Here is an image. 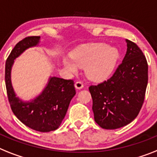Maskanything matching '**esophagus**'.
Returning <instances> with one entry per match:
<instances>
[{
	"label": "esophagus",
	"instance_id": "1",
	"mask_svg": "<svg viewBox=\"0 0 157 157\" xmlns=\"http://www.w3.org/2000/svg\"><path fill=\"white\" fill-rule=\"evenodd\" d=\"M75 86L76 89H78V90H80V89H82V88L83 87L84 85H83V83L82 82L78 81V82H76L75 84Z\"/></svg>",
	"mask_w": 157,
	"mask_h": 157
}]
</instances>
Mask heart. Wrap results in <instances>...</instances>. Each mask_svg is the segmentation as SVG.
Returning a JSON list of instances; mask_svg holds the SVG:
<instances>
[{"label": "heart", "mask_w": 157, "mask_h": 157, "mask_svg": "<svg viewBox=\"0 0 157 157\" xmlns=\"http://www.w3.org/2000/svg\"><path fill=\"white\" fill-rule=\"evenodd\" d=\"M120 53L117 48L105 43L82 45L71 53V59L64 58L63 64L70 73H75L78 67H85V72L92 80H102L114 71Z\"/></svg>", "instance_id": "obj_1"}]
</instances>
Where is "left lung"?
Returning <instances> with one entry per match:
<instances>
[{
  "label": "left lung",
  "instance_id": "obj_1",
  "mask_svg": "<svg viewBox=\"0 0 157 157\" xmlns=\"http://www.w3.org/2000/svg\"><path fill=\"white\" fill-rule=\"evenodd\" d=\"M122 63L107 81L89 87L94 121L104 129H117L138 116L147 85V63L136 44L126 40Z\"/></svg>",
  "mask_w": 157,
  "mask_h": 157
}]
</instances>
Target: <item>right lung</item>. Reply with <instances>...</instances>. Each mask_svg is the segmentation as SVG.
Segmentation results:
<instances>
[{
  "instance_id": "add662e5",
  "label": "right lung",
  "mask_w": 157,
  "mask_h": 157,
  "mask_svg": "<svg viewBox=\"0 0 157 157\" xmlns=\"http://www.w3.org/2000/svg\"><path fill=\"white\" fill-rule=\"evenodd\" d=\"M40 36L25 37L14 46L6 63V86L11 109L25 126L41 132L58 129L64 119L75 94V88L72 79L51 77L41 94L29 102H23L16 97L11 83V68L21 54L39 43Z\"/></svg>"
}]
</instances>
